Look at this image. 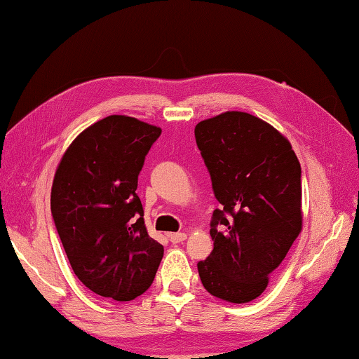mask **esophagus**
Masks as SVG:
<instances>
[{"mask_svg": "<svg viewBox=\"0 0 359 359\" xmlns=\"http://www.w3.org/2000/svg\"><path fill=\"white\" fill-rule=\"evenodd\" d=\"M187 239V234L186 233H175V234H170V241L173 242V244H178V242H183Z\"/></svg>", "mask_w": 359, "mask_h": 359, "instance_id": "obj_1", "label": "esophagus"}]
</instances>
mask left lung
Instances as JSON below:
<instances>
[{
  "instance_id": "1",
  "label": "left lung",
  "mask_w": 359,
  "mask_h": 359,
  "mask_svg": "<svg viewBox=\"0 0 359 359\" xmlns=\"http://www.w3.org/2000/svg\"><path fill=\"white\" fill-rule=\"evenodd\" d=\"M196 141L222 210L213 212V250L197 269L208 294L249 303L302 233V168L280 131L228 110L196 125Z\"/></svg>"
}]
</instances>
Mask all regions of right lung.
<instances>
[{"mask_svg": "<svg viewBox=\"0 0 359 359\" xmlns=\"http://www.w3.org/2000/svg\"><path fill=\"white\" fill-rule=\"evenodd\" d=\"M162 128L109 115L70 142L56 168L51 212L70 266L95 294L130 302L151 287L163 245L147 234L136 196Z\"/></svg>", "mask_w": 359, "mask_h": 359, "instance_id": "add662e5", "label": "right lung"}]
</instances>
